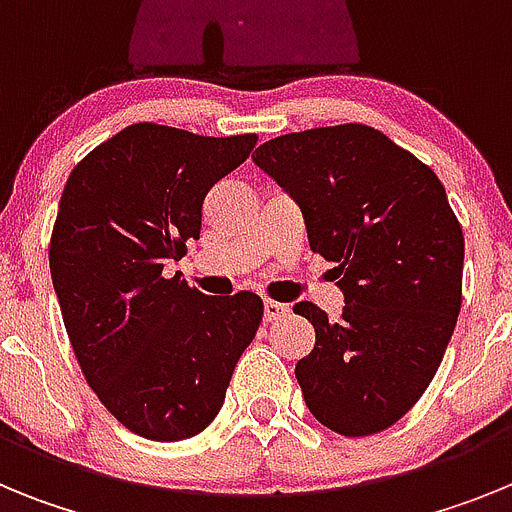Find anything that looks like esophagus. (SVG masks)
I'll return each instance as SVG.
<instances>
[{"instance_id":"esophagus-1","label":"esophagus","mask_w":512,"mask_h":512,"mask_svg":"<svg viewBox=\"0 0 512 512\" xmlns=\"http://www.w3.org/2000/svg\"><path fill=\"white\" fill-rule=\"evenodd\" d=\"M287 312H289V305H284V302H274V300L264 302V320H266V323L284 318Z\"/></svg>"}]
</instances>
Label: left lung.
<instances>
[{"instance_id": "8db88e82", "label": "left lung", "mask_w": 512, "mask_h": 512, "mask_svg": "<svg viewBox=\"0 0 512 512\" xmlns=\"http://www.w3.org/2000/svg\"><path fill=\"white\" fill-rule=\"evenodd\" d=\"M253 161L300 205L346 295L338 320L295 305L315 328L295 366L307 408L341 436L384 431L428 390L459 318L464 233L446 189L359 122L279 135Z\"/></svg>"}]
</instances>
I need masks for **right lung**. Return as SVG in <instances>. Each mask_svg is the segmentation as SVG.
<instances>
[{"label":"right lung","instance_id":"add662e5","mask_svg":"<svg viewBox=\"0 0 512 512\" xmlns=\"http://www.w3.org/2000/svg\"><path fill=\"white\" fill-rule=\"evenodd\" d=\"M256 140L135 122L63 187L48 248L63 325L99 402L151 441L205 431L259 330V295L207 297L164 274L200 238L207 192Z\"/></svg>","mask_w":512,"mask_h":512}]
</instances>
